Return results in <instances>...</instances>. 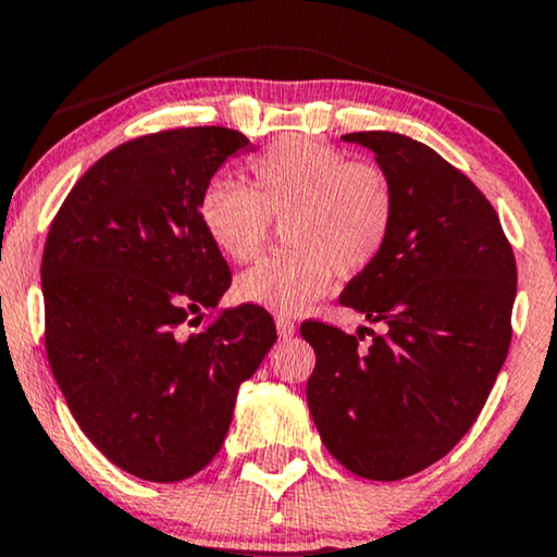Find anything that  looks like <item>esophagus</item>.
<instances>
[{
    "mask_svg": "<svg viewBox=\"0 0 557 557\" xmlns=\"http://www.w3.org/2000/svg\"><path fill=\"white\" fill-rule=\"evenodd\" d=\"M274 323H277L280 338H290L295 333V321H290L287 315H277V318H274Z\"/></svg>",
    "mask_w": 557,
    "mask_h": 557,
    "instance_id": "esophagus-1",
    "label": "esophagus"
}]
</instances>
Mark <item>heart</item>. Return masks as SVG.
Segmentation results:
<instances>
[{
	"instance_id": "obj_1",
	"label": "heart",
	"mask_w": 557,
	"mask_h": 557,
	"mask_svg": "<svg viewBox=\"0 0 557 557\" xmlns=\"http://www.w3.org/2000/svg\"><path fill=\"white\" fill-rule=\"evenodd\" d=\"M251 188L216 177L198 201L203 232L224 257H262L274 224L285 251L236 280V298L274 313H302L338 277L376 264L395 234L397 193L382 168L354 162L336 147L287 137L249 160Z\"/></svg>"
}]
</instances>
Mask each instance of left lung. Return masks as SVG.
<instances>
[{"mask_svg": "<svg viewBox=\"0 0 557 557\" xmlns=\"http://www.w3.org/2000/svg\"><path fill=\"white\" fill-rule=\"evenodd\" d=\"M395 185V234L356 274L341 306L382 321L364 333L306 321L313 346L308 407L321 441L361 479L399 481L441 461L469 433L507 359L515 251L486 196L428 145L351 132Z\"/></svg>", "mask_w": 557, "mask_h": 557, "instance_id": "1", "label": "left lung"}]
</instances>
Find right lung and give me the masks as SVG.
Returning a JSON list of instances; mask_svg holds the SVG:
<instances>
[{
  "instance_id": "right-lung-1",
  "label": "right lung",
  "mask_w": 557,
  "mask_h": 557,
  "mask_svg": "<svg viewBox=\"0 0 557 557\" xmlns=\"http://www.w3.org/2000/svg\"><path fill=\"white\" fill-rule=\"evenodd\" d=\"M242 147L249 139L226 127L129 139L78 177L50 224V369L88 441L137 479L170 484L209 466L239 384L277 341L262 306L213 313L232 270L198 201Z\"/></svg>"
}]
</instances>
